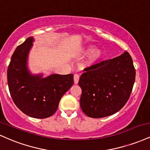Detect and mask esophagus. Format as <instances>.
<instances>
[{
	"mask_svg": "<svg viewBox=\"0 0 150 150\" xmlns=\"http://www.w3.org/2000/svg\"><path fill=\"white\" fill-rule=\"evenodd\" d=\"M79 79H80V76H79V75H77V74H75V75H74V82H75V84H77V83H78Z\"/></svg>",
	"mask_w": 150,
	"mask_h": 150,
	"instance_id": "esophagus-1",
	"label": "esophagus"
}]
</instances>
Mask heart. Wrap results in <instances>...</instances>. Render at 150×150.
I'll use <instances>...</instances> for the list:
<instances>
[{
  "instance_id": "obj_1",
  "label": "heart",
  "mask_w": 150,
  "mask_h": 150,
  "mask_svg": "<svg viewBox=\"0 0 150 150\" xmlns=\"http://www.w3.org/2000/svg\"><path fill=\"white\" fill-rule=\"evenodd\" d=\"M93 49H94V47L93 45H89L84 48L82 52V55L89 54L87 61H86V64L88 65H93L96 64L103 56V50L101 49H96V50H93Z\"/></svg>"
}]
</instances>
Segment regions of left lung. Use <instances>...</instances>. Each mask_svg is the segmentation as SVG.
Listing matches in <instances>:
<instances>
[{
  "mask_svg": "<svg viewBox=\"0 0 150 150\" xmlns=\"http://www.w3.org/2000/svg\"><path fill=\"white\" fill-rule=\"evenodd\" d=\"M79 80L80 107L91 118H102L120 110L129 100L136 70L129 52L84 69Z\"/></svg>",
  "mask_w": 150,
  "mask_h": 150,
  "instance_id": "8db88e82",
  "label": "left lung"
}]
</instances>
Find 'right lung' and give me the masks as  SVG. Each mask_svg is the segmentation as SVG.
Returning <instances> with one entry per match:
<instances>
[{"mask_svg":"<svg viewBox=\"0 0 150 150\" xmlns=\"http://www.w3.org/2000/svg\"><path fill=\"white\" fill-rule=\"evenodd\" d=\"M33 41L28 38L16 48L8 66V84L12 100L21 112L45 119L57 111L61 97L73 84V74H54L45 78L30 74L26 64Z\"/></svg>","mask_w":150,"mask_h":150,"instance_id":"obj_1","label":"right lung"}]
</instances>
